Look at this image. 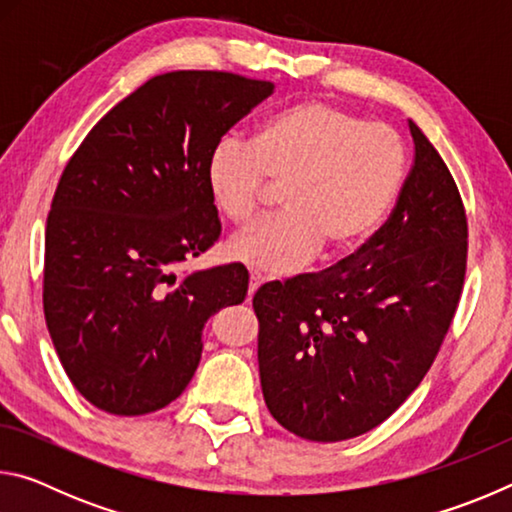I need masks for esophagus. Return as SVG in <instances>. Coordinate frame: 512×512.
Wrapping results in <instances>:
<instances>
[{
	"label": "esophagus",
	"instance_id": "1",
	"mask_svg": "<svg viewBox=\"0 0 512 512\" xmlns=\"http://www.w3.org/2000/svg\"><path fill=\"white\" fill-rule=\"evenodd\" d=\"M264 284V277H262V273H257V271H250V287H248V298H253L255 296V291L262 287Z\"/></svg>",
	"mask_w": 512,
	"mask_h": 512
}]
</instances>
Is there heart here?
I'll return each instance as SVG.
<instances>
[{
	"label": "heart",
	"instance_id": "b5f03b06",
	"mask_svg": "<svg viewBox=\"0 0 512 512\" xmlns=\"http://www.w3.org/2000/svg\"><path fill=\"white\" fill-rule=\"evenodd\" d=\"M404 144L393 128L325 101H300L268 115L253 142L225 137L207 162V187L225 219L248 223L266 180L284 185L282 212L225 244L235 262L291 273L316 255L361 244L400 194Z\"/></svg>",
	"mask_w": 512,
	"mask_h": 512
}]
</instances>
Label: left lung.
Instances as JSON below:
<instances>
[{
  "label": "left lung",
  "instance_id": "8db88e82",
  "mask_svg": "<svg viewBox=\"0 0 512 512\" xmlns=\"http://www.w3.org/2000/svg\"><path fill=\"white\" fill-rule=\"evenodd\" d=\"M413 169L357 253L259 287L257 359L268 411L316 443L361 436L427 375L461 300L467 219L452 173L409 119Z\"/></svg>",
  "mask_w": 512,
  "mask_h": 512
}]
</instances>
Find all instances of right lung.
Returning a JSON list of instances; mask_svg holds the SVG:
<instances>
[{"label": "right lung", "mask_w": 512, "mask_h": 512, "mask_svg": "<svg viewBox=\"0 0 512 512\" xmlns=\"http://www.w3.org/2000/svg\"><path fill=\"white\" fill-rule=\"evenodd\" d=\"M271 81L183 69L119 101L60 176L45 232L47 327L85 400L144 415L185 391L207 318L244 302L248 271L183 277L176 266L221 235L207 162Z\"/></svg>", "instance_id": "obj_1"}]
</instances>
